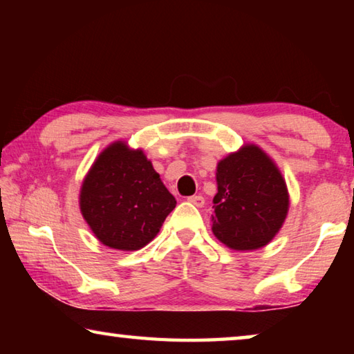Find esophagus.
<instances>
[{"mask_svg": "<svg viewBox=\"0 0 354 354\" xmlns=\"http://www.w3.org/2000/svg\"><path fill=\"white\" fill-rule=\"evenodd\" d=\"M189 203H192V205L196 206V207H203L205 206V198H203L201 195H192L187 198Z\"/></svg>", "mask_w": 354, "mask_h": 354, "instance_id": "obj_1", "label": "esophagus"}]
</instances>
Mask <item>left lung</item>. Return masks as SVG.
Returning a JSON list of instances; mask_svg holds the SVG:
<instances>
[{"label":"left lung","mask_w":354,"mask_h":354,"mask_svg":"<svg viewBox=\"0 0 354 354\" xmlns=\"http://www.w3.org/2000/svg\"><path fill=\"white\" fill-rule=\"evenodd\" d=\"M217 195L211 226L214 236L236 251L270 243L289 212V190L274 160L254 143H243L218 160Z\"/></svg>","instance_id":"1"}]
</instances>
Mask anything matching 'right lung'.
<instances>
[{"instance_id":"1","label":"right lung","mask_w":354,"mask_h":354,"mask_svg":"<svg viewBox=\"0 0 354 354\" xmlns=\"http://www.w3.org/2000/svg\"><path fill=\"white\" fill-rule=\"evenodd\" d=\"M176 200L142 148L115 140L98 154L80 190V209L93 236L120 251H136L158 236Z\"/></svg>"}]
</instances>
